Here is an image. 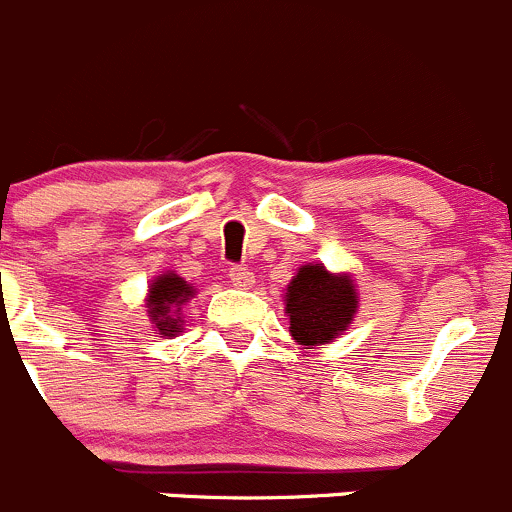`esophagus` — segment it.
<instances>
[{
  "label": "esophagus",
  "mask_w": 512,
  "mask_h": 512,
  "mask_svg": "<svg viewBox=\"0 0 512 512\" xmlns=\"http://www.w3.org/2000/svg\"><path fill=\"white\" fill-rule=\"evenodd\" d=\"M230 282L235 285L237 289H250L255 285V275H252L247 267H232L230 270Z\"/></svg>",
  "instance_id": "obj_1"
}]
</instances>
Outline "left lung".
Returning <instances> with one entry per match:
<instances>
[{"mask_svg":"<svg viewBox=\"0 0 512 512\" xmlns=\"http://www.w3.org/2000/svg\"><path fill=\"white\" fill-rule=\"evenodd\" d=\"M289 334L304 349L324 347L352 327L359 312V292L349 272H329L324 265H302L285 289Z\"/></svg>","mask_w":512,"mask_h":512,"instance_id":"1","label":"left lung"}]
</instances>
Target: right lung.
Wrapping results in <instances>:
<instances>
[{
  "mask_svg": "<svg viewBox=\"0 0 512 512\" xmlns=\"http://www.w3.org/2000/svg\"><path fill=\"white\" fill-rule=\"evenodd\" d=\"M195 289L173 270H165L163 275L153 277L146 292V314L153 324V332L160 337H178L183 332V307L195 297Z\"/></svg>",
  "mask_w": 512,
  "mask_h": 512,
  "instance_id": "right-lung-1",
  "label": "right lung"
}]
</instances>
